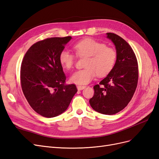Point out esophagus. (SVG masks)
Wrapping results in <instances>:
<instances>
[{"mask_svg":"<svg viewBox=\"0 0 159 159\" xmlns=\"http://www.w3.org/2000/svg\"><path fill=\"white\" fill-rule=\"evenodd\" d=\"M77 88H78V90H82L84 88H85V85H78L77 86Z\"/></svg>","mask_w":159,"mask_h":159,"instance_id":"obj_1","label":"esophagus"}]
</instances>
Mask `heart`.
I'll list each match as a JSON object with an SVG mask.
<instances>
[{
    "label": "heart",
    "instance_id": "1",
    "mask_svg": "<svg viewBox=\"0 0 159 159\" xmlns=\"http://www.w3.org/2000/svg\"><path fill=\"white\" fill-rule=\"evenodd\" d=\"M73 48L77 56L87 57L84 63L85 68L75 71L70 78V81L73 84H88L97 74L100 77L107 75L116 63V49L93 38H87L81 40L75 43ZM59 60L64 68L70 70L75 64V57L69 51L63 50L60 54Z\"/></svg>",
    "mask_w": 159,
    "mask_h": 159
}]
</instances>
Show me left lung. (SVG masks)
Listing matches in <instances>:
<instances>
[{"mask_svg":"<svg viewBox=\"0 0 159 159\" xmlns=\"http://www.w3.org/2000/svg\"><path fill=\"white\" fill-rule=\"evenodd\" d=\"M107 35L116 48L117 61L106 78L94 85V95L89 103L96 111L110 115L121 111L131 100L137 86L139 69L131 46L114 33Z\"/></svg>","mask_w":159,"mask_h":159,"instance_id":"8db88e82","label":"left lung"}]
</instances>
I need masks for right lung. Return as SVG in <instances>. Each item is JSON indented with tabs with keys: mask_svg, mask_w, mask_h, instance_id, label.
Masks as SVG:
<instances>
[{
	"mask_svg": "<svg viewBox=\"0 0 159 159\" xmlns=\"http://www.w3.org/2000/svg\"><path fill=\"white\" fill-rule=\"evenodd\" d=\"M71 36L38 41L28 50L20 67L21 87L27 102L43 117L57 116L68 109L78 91L75 84L65 85L66 77L59 60Z\"/></svg>",
	"mask_w": 159,
	"mask_h": 159,
	"instance_id": "add662e5",
	"label": "right lung"
}]
</instances>
